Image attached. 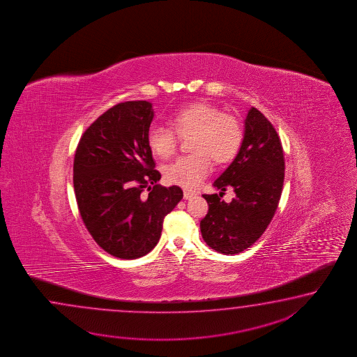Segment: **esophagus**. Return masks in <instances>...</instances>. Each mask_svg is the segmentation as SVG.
<instances>
[{
	"mask_svg": "<svg viewBox=\"0 0 357 357\" xmlns=\"http://www.w3.org/2000/svg\"><path fill=\"white\" fill-rule=\"evenodd\" d=\"M194 195H195V192H194V191L183 190V199H185V200H189V199H191Z\"/></svg>",
	"mask_w": 357,
	"mask_h": 357,
	"instance_id": "34e87169",
	"label": "esophagus"
}]
</instances>
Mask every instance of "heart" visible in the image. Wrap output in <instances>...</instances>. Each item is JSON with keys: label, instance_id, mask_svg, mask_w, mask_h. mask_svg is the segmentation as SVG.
Masks as SVG:
<instances>
[{"label": "heart", "instance_id": "1", "mask_svg": "<svg viewBox=\"0 0 357 357\" xmlns=\"http://www.w3.org/2000/svg\"><path fill=\"white\" fill-rule=\"evenodd\" d=\"M168 129L152 125L146 132V143L162 160L174 155L178 137L194 135L191 151L194 154L182 155L169 163L165 177L169 183L185 189H195L212 169V160L225 165L234 160L243 143V128L235 116L222 114L218 107L197 102L176 109L169 116Z\"/></svg>", "mask_w": 357, "mask_h": 357}]
</instances>
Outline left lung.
Wrapping results in <instances>:
<instances>
[{
  "label": "left lung",
  "mask_w": 357,
  "mask_h": 357,
  "mask_svg": "<svg viewBox=\"0 0 357 357\" xmlns=\"http://www.w3.org/2000/svg\"><path fill=\"white\" fill-rule=\"evenodd\" d=\"M284 155L273 125L251 107L245 120L243 144L234 162L214 181L222 192L204 194L209 209L200 220L205 243L220 254H238L264 234L281 199ZM232 185L231 204L220 197Z\"/></svg>",
  "instance_id": "left-lung-1"
}]
</instances>
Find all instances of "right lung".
<instances>
[{"label":"right lung","instance_id":"right-lung-1","mask_svg":"<svg viewBox=\"0 0 357 357\" xmlns=\"http://www.w3.org/2000/svg\"><path fill=\"white\" fill-rule=\"evenodd\" d=\"M152 103L129 100L84 131L74 158V190L84 225L99 246L120 259L144 257L160 241L163 220L181 200L154 169L146 132Z\"/></svg>","mask_w":357,"mask_h":357}]
</instances>
